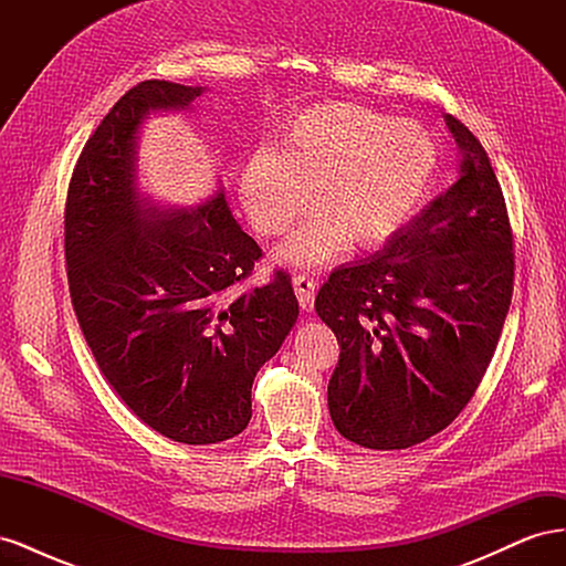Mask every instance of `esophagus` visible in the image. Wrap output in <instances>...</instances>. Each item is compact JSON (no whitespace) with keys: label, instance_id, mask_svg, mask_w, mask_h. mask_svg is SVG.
I'll use <instances>...</instances> for the list:
<instances>
[{"label":"esophagus","instance_id":"esophagus-1","mask_svg":"<svg viewBox=\"0 0 566 566\" xmlns=\"http://www.w3.org/2000/svg\"><path fill=\"white\" fill-rule=\"evenodd\" d=\"M293 285H295V295L300 300V306L304 312H312L314 306V295H316V281L304 276V273H300V276L293 279Z\"/></svg>","mask_w":566,"mask_h":566}]
</instances>
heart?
I'll return each mask as SVG.
<instances>
[{"mask_svg": "<svg viewBox=\"0 0 566 566\" xmlns=\"http://www.w3.org/2000/svg\"><path fill=\"white\" fill-rule=\"evenodd\" d=\"M441 172L434 134L356 104L306 108L283 127L281 150H260L241 172V198L254 229L281 235L310 210L281 248L287 264L312 266L342 245L373 252L413 224Z\"/></svg>", "mask_w": 566, "mask_h": 566, "instance_id": "1", "label": "heart"}]
</instances>
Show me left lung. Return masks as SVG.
Returning a JSON list of instances; mask_svg holds the SVG:
<instances>
[{
  "instance_id": "1",
  "label": "left lung",
  "mask_w": 566,
  "mask_h": 566,
  "mask_svg": "<svg viewBox=\"0 0 566 566\" xmlns=\"http://www.w3.org/2000/svg\"><path fill=\"white\" fill-rule=\"evenodd\" d=\"M460 175L397 241L339 266L316 314L339 342L328 385L337 432L364 449H408L449 427L482 382L512 300L505 198L476 136L447 115Z\"/></svg>"
}]
</instances>
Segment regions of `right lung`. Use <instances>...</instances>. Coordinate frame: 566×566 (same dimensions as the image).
<instances>
[{"label": "right lung", "instance_id": "add662e5", "mask_svg": "<svg viewBox=\"0 0 566 566\" xmlns=\"http://www.w3.org/2000/svg\"><path fill=\"white\" fill-rule=\"evenodd\" d=\"M200 94L167 80L132 87L84 144L65 200L67 285L101 373L150 430L191 447L245 430L254 375L300 316L285 271L241 287L262 248L224 193L172 212L136 188L144 117Z\"/></svg>", "mask_w": 566, "mask_h": 566}]
</instances>
